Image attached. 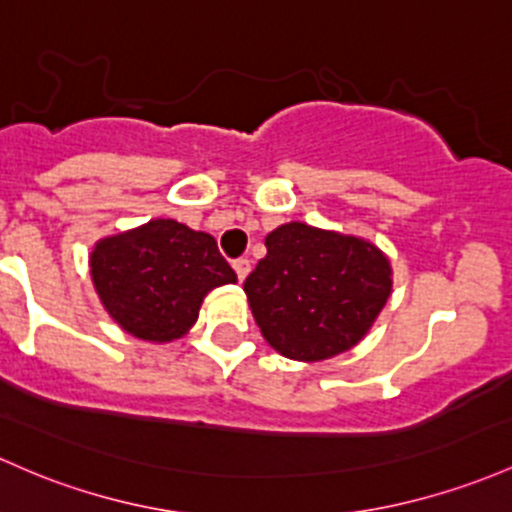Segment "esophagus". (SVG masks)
Listing matches in <instances>:
<instances>
[{"instance_id": "1", "label": "esophagus", "mask_w": 512, "mask_h": 512, "mask_svg": "<svg viewBox=\"0 0 512 512\" xmlns=\"http://www.w3.org/2000/svg\"><path fill=\"white\" fill-rule=\"evenodd\" d=\"M233 269H235V274H238L240 282H245V277H247V274H250V260L240 257V260L233 262Z\"/></svg>"}]
</instances>
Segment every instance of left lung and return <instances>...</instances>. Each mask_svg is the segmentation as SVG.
<instances>
[{"instance_id": "left-lung-1", "label": "left lung", "mask_w": 512, "mask_h": 512, "mask_svg": "<svg viewBox=\"0 0 512 512\" xmlns=\"http://www.w3.org/2000/svg\"><path fill=\"white\" fill-rule=\"evenodd\" d=\"M265 245L243 289L262 338L279 355L323 362L372 330L393 286L389 257L374 243L291 221Z\"/></svg>"}]
</instances>
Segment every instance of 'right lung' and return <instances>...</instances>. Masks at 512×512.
<instances>
[{
    "mask_svg": "<svg viewBox=\"0 0 512 512\" xmlns=\"http://www.w3.org/2000/svg\"><path fill=\"white\" fill-rule=\"evenodd\" d=\"M89 272L114 323L157 345L189 333L211 289L238 282L213 235L172 218L101 238L89 255Z\"/></svg>",
    "mask_w": 512,
    "mask_h": 512,
    "instance_id": "1",
    "label": "right lung"
}]
</instances>
